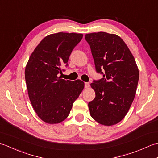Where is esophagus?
<instances>
[{
	"instance_id": "esophagus-1",
	"label": "esophagus",
	"mask_w": 158,
	"mask_h": 158,
	"mask_svg": "<svg viewBox=\"0 0 158 158\" xmlns=\"http://www.w3.org/2000/svg\"><path fill=\"white\" fill-rule=\"evenodd\" d=\"M89 86V83H85V88H88Z\"/></svg>"
}]
</instances>
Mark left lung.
Returning <instances> with one entry per match:
<instances>
[{
	"instance_id": "obj_1",
	"label": "left lung",
	"mask_w": 158,
	"mask_h": 158,
	"mask_svg": "<svg viewBox=\"0 0 158 158\" xmlns=\"http://www.w3.org/2000/svg\"><path fill=\"white\" fill-rule=\"evenodd\" d=\"M85 38L90 45L96 71L104 74L103 78L90 85L96 93L95 98L88 103L90 115L102 125H115L126 115L135 98L138 66L118 35L98 32L86 34Z\"/></svg>"
}]
</instances>
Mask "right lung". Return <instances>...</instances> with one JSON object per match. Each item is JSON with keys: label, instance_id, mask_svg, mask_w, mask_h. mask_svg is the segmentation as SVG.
Returning a JSON list of instances; mask_svg holds the SVG:
<instances>
[{"label": "right lung", "instance_id": "1", "mask_svg": "<svg viewBox=\"0 0 158 158\" xmlns=\"http://www.w3.org/2000/svg\"><path fill=\"white\" fill-rule=\"evenodd\" d=\"M82 38L83 35L77 33L48 35L30 56L25 69L29 99L38 117L45 123L56 124L65 120L84 88V82L80 79L72 81L58 77Z\"/></svg>", "mask_w": 158, "mask_h": 158}]
</instances>
